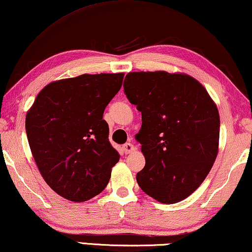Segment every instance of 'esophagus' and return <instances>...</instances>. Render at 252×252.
I'll list each match as a JSON object with an SVG mask.
<instances>
[{"instance_id":"34e87169","label":"esophagus","mask_w":252,"mask_h":252,"mask_svg":"<svg viewBox=\"0 0 252 252\" xmlns=\"http://www.w3.org/2000/svg\"><path fill=\"white\" fill-rule=\"evenodd\" d=\"M122 148H123V152H125L126 154H130V153H132V152H134V150H136L134 146L131 144V142H126V144L123 145Z\"/></svg>"}]
</instances>
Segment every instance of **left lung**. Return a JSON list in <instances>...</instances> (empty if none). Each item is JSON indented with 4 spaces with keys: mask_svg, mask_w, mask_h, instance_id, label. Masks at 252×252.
Returning a JSON list of instances; mask_svg holds the SVG:
<instances>
[{
    "mask_svg": "<svg viewBox=\"0 0 252 252\" xmlns=\"http://www.w3.org/2000/svg\"><path fill=\"white\" fill-rule=\"evenodd\" d=\"M141 112L137 140L145 167L139 187L163 204L181 201L208 175L219 153L220 115L201 84L188 74L130 72L123 82Z\"/></svg>",
    "mask_w": 252,
    "mask_h": 252,
    "instance_id": "left-lung-1",
    "label": "left lung"
}]
</instances>
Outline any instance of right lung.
<instances>
[{"label": "right lung", "instance_id": "1", "mask_svg": "<svg viewBox=\"0 0 252 252\" xmlns=\"http://www.w3.org/2000/svg\"><path fill=\"white\" fill-rule=\"evenodd\" d=\"M123 77L81 74L51 82L26 115V132L40 174L67 200L81 202L99 194L119 162L103 114Z\"/></svg>", "mask_w": 252, "mask_h": 252}]
</instances>
